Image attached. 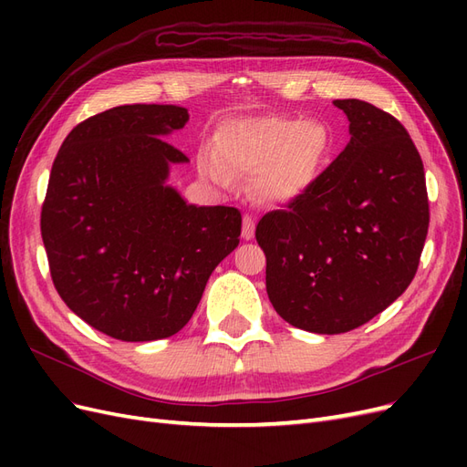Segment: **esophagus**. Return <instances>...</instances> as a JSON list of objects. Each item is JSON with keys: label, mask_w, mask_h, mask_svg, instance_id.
I'll list each match as a JSON object with an SVG mask.
<instances>
[{"label": "esophagus", "mask_w": 467, "mask_h": 467, "mask_svg": "<svg viewBox=\"0 0 467 467\" xmlns=\"http://www.w3.org/2000/svg\"><path fill=\"white\" fill-rule=\"evenodd\" d=\"M242 235H244V239H253L255 237V222H253V218L251 216H244V230H242Z\"/></svg>", "instance_id": "1"}]
</instances>
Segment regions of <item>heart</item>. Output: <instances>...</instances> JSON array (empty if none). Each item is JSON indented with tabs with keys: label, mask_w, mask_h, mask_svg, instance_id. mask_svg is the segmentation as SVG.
<instances>
[{
	"label": "heart",
	"mask_w": 467,
	"mask_h": 467,
	"mask_svg": "<svg viewBox=\"0 0 467 467\" xmlns=\"http://www.w3.org/2000/svg\"><path fill=\"white\" fill-rule=\"evenodd\" d=\"M218 160L232 171L253 177V196L280 206L302 196L323 171L333 151V136L321 120L259 117L225 122L216 132ZM202 169L218 182L228 181L223 167L206 155Z\"/></svg>",
	"instance_id": "heart-1"
}]
</instances>
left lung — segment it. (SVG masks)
Here are the masks:
<instances>
[{
	"label": "left lung",
	"mask_w": 467,
	"mask_h": 467,
	"mask_svg": "<svg viewBox=\"0 0 467 467\" xmlns=\"http://www.w3.org/2000/svg\"><path fill=\"white\" fill-rule=\"evenodd\" d=\"M333 105L350 122L348 144L255 232L276 314L319 335L357 329L398 300L429 232L425 169L403 124L358 99Z\"/></svg>",
	"instance_id": "obj_1"
}]
</instances>
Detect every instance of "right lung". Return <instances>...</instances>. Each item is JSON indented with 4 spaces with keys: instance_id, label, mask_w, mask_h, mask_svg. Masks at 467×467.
<instances>
[{
    "instance_id": "1",
    "label": "right lung",
    "mask_w": 467,
    "mask_h": 467,
    "mask_svg": "<svg viewBox=\"0 0 467 467\" xmlns=\"http://www.w3.org/2000/svg\"><path fill=\"white\" fill-rule=\"evenodd\" d=\"M187 122L177 105L109 109L78 124L52 165L40 232L54 286L119 341L181 331L239 245L237 208L189 204L167 182L189 158L161 138Z\"/></svg>"
}]
</instances>
